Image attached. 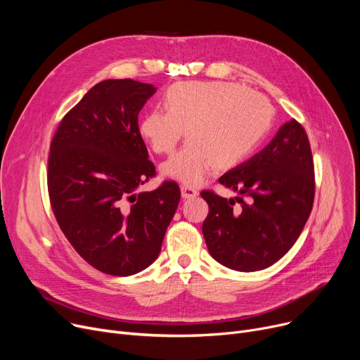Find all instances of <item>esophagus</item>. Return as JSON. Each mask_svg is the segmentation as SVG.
<instances>
[{"instance_id":"esophagus-1","label":"esophagus","mask_w":360,"mask_h":360,"mask_svg":"<svg viewBox=\"0 0 360 360\" xmlns=\"http://www.w3.org/2000/svg\"><path fill=\"white\" fill-rule=\"evenodd\" d=\"M181 193L184 198H194L198 195V190L190 185H181Z\"/></svg>"}]
</instances>
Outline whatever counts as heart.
Returning a JSON list of instances; mask_svg holds the SVG:
<instances>
[{"instance_id":"heart-1","label":"heart","mask_w":360,"mask_h":360,"mask_svg":"<svg viewBox=\"0 0 360 360\" xmlns=\"http://www.w3.org/2000/svg\"><path fill=\"white\" fill-rule=\"evenodd\" d=\"M165 108L146 113L140 136L155 153L167 155L186 128L190 140L162 165V172L190 185L201 184L214 165L229 169L242 162L273 120L266 99L228 83H176L165 94Z\"/></svg>"}]
</instances>
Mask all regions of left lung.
Segmentation results:
<instances>
[{
	"label": "left lung",
	"instance_id": "8db88e82",
	"mask_svg": "<svg viewBox=\"0 0 360 360\" xmlns=\"http://www.w3.org/2000/svg\"><path fill=\"white\" fill-rule=\"evenodd\" d=\"M239 197L201 191L209 204L202 235L210 255L236 271L264 270L285 255L311 214L315 174L305 128L281 125L267 147L220 176Z\"/></svg>",
	"mask_w": 360,
	"mask_h": 360
}]
</instances>
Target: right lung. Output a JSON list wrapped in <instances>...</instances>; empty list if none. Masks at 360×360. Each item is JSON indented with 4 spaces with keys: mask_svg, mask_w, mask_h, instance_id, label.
I'll use <instances>...</instances> for the list:
<instances>
[{
    "mask_svg": "<svg viewBox=\"0 0 360 360\" xmlns=\"http://www.w3.org/2000/svg\"><path fill=\"white\" fill-rule=\"evenodd\" d=\"M156 91L151 84L105 80L93 86L56 128L48 158L53 216L72 248L96 270L132 276L159 257L181 190L156 176L139 131V113Z\"/></svg>",
    "mask_w": 360,
    "mask_h": 360,
    "instance_id": "obj_1",
    "label": "right lung"
}]
</instances>
